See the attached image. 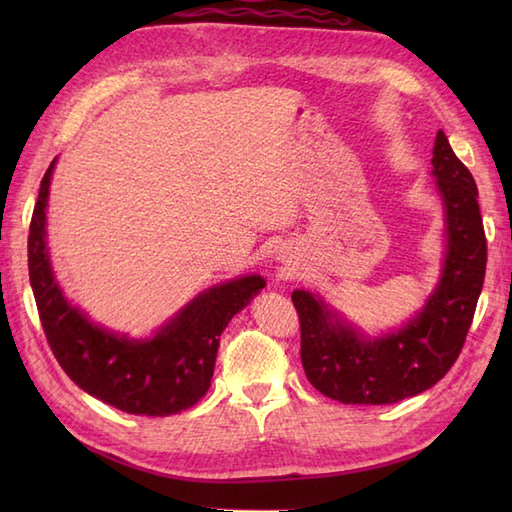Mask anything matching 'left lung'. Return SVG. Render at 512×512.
Here are the masks:
<instances>
[{
    "label": "left lung",
    "instance_id": "obj_1",
    "mask_svg": "<svg viewBox=\"0 0 512 512\" xmlns=\"http://www.w3.org/2000/svg\"><path fill=\"white\" fill-rule=\"evenodd\" d=\"M433 176L447 209V262L438 290L405 328L365 341L310 292L295 290L301 363L314 389L345 405H391L429 389L449 372L473 323L486 273V235L471 171L440 129Z\"/></svg>",
    "mask_w": 512,
    "mask_h": 512
}]
</instances>
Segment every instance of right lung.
<instances>
[{"instance_id": "obj_1", "label": "right lung", "mask_w": 512, "mask_h": 512, "mask_svg": "<svg viewBox=\"0 0 512 512\" xmlns=\"http://www.w3.org/2000/svg\"><path fill=\"white\" fill-rule=\"evenodd\" d=\"M54 160L41 180L28 233V275L50 350L90 396L134 416H171L211 387L220 334L266 286L242 277L195 297L151 341H132L92 325L63 299L46 250V206Z\"/></svg>"}]
</instances>
